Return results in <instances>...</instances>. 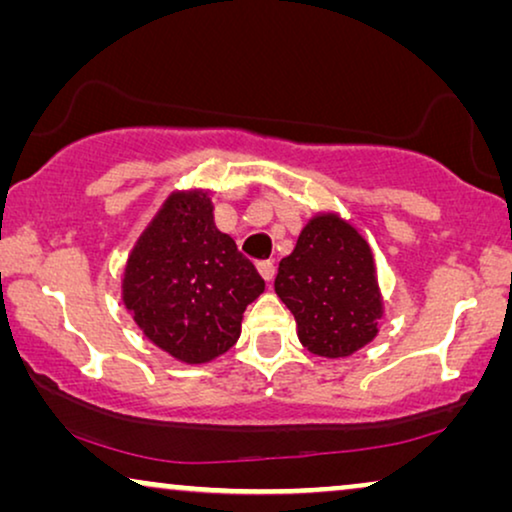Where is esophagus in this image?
<instances>
[{
	"mask_svg": "<svg viewBox=\"0 0 512 512\" xmlns=\"http://www.w3.org/2000/svg\"><path fill=\"white\" fill-rule=\"evenodd\" d=\"M256 270H258V275L265 279V282H272V277H275V263L272 261L256 263Z\"/></svg>",
	"mask_w": 512,
	"mask_h": 512,
	"instance_id": "34e87169",
	"label": "esophagus"
}]
</instances>
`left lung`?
<instances>
[{"label": "left lung", "instance_id": "left-lung-1", "mask_svg": "<svg viewBox=\"0 0 512 512\" xmlns=\"http://www.w3.org/2000/svg\"><path fill=\"white\" fill-rule=\"evenodd\" d=\"M275 291L298 324V338L326 359L354 354L377 335L382 298L368 242L335 214H321L282 258Z\"/></svg>", "mask_w": 512, "mask_h": 512}]
</instances>
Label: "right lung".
<instances>
[{"instance_id":"obj_1","label":"right lung","mask_w":512,"mask_h":512,"mask_svg":"<svg viewBox=\"0 0 512 512\" xmlns=\"http://www.w3.org/2000/svg\"><path fill=\"white\" fill-rule=\"evenodd\" d=\"M205 193H174L128 258L123 303L146 338L184 363H205L240 338L265 289L233 237L214 226Z\"/></svg>"}]
</instances>
